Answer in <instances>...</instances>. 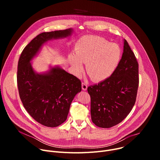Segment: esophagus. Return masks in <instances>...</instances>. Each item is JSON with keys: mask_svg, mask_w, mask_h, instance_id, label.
Here are the masks:
<instances>
[{"mask_svg": "<svg viewBox=\"0 0 160 160\" xmlns=\"http://www.w3.org/2000/svg\"><path fill=\"white\" fill-rule=\"evenodd\" d=\"M87 87H88V86H87V84L86 83L83 82V83H82V89H83V90H86L87 89Z\"/></svg>", "mask_w": 160, "mask_h": 160, "instance_id": "esophagus-1", "label": "esophagus"}]
</instances>
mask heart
Segmentation results:
<instances>
[{
    "label": "heart",
    "instance_id": "obj_1",
    "mask_svg": "<svg viewBox=\"0 0 160 160\" xmlns=\"http://www.w3.org/2000/svg\"><path fill=\"white\" fill-rule=\"evenodd\" d=\"M121 59V49L116 43H110L102 37L87 35L75 43L74 55L70 54L68 61L74 73L79 77L86 71L93 81L101 82L109 78L117 69Z\"/></svg>",
    "mask_w": 160,
    "mask_h": 160
}]
</instances>
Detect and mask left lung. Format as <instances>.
I'll return each instance as SVG.
<instances>
[{"mask_svg": "<svg viewBox=\"0 0 160 160\" xmlns=\"http://www.w3.org/2000/svg\"><path fill=\"white\" fill-rule=\"evenodd\" d=\"M139 82L138 62L124 40L123 55L115 71L107 79L87 88L92 122L101 128L122 122L135 103Z\"/></svg>", "mask_w": 160, "mask_h": 160, "instance_id": "obj_1", "label": "left lung"}]
</instances>
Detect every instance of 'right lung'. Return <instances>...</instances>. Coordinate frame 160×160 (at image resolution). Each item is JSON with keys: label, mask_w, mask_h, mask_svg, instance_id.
<instances>
[{"label": "right lung", "mask_w": 160, "mask_h": 160, "mask_svg": "<svg viewBox=\"0 0 160 160\" xmlns=\"http://www.w3.org/2000/svg\"><path fill=\"white\" fill-rule=\"evenodd\" d=\"M72 32L69 28L38 35L22 50L18 61L17 83L21 101L29 115L45 127H56L66 121L73 99L82 90V82L59 68L37 74L30 61L43 43L66 37Z\"/></svg>", "instance_id": "right-lung-1"}]
</instances>
